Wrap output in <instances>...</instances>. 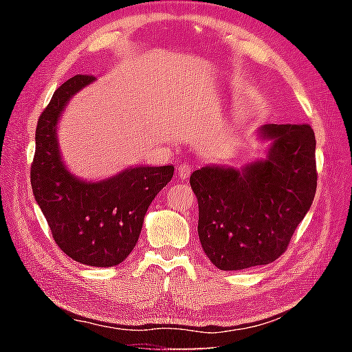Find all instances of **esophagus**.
Returning a JSON list of instances; mask_svg holds the SVG:
<instances>
[{
	"label": "esophagus",
	"mask_w": 352,
	"mask_h": 352,
	"mask_svg": "<svg viewBox=\"0 0 352 352\" xmlns=\"http://www.w3.org/2000/svg\"><path fill=\"white\" fill-rule=\"evenodd\" d=\"M190 172H192V168L188 163H182L178 166V175L180 178H188L190 175Z\"/></svg>",
	"instance_id": "esophagus-1"
}]
</instances>
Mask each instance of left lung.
Segmentation results:
<instances>
[{
  "label": "left lung",
  "instance_id": "obj_1",
  "mask_svg": "<svg viewBox=\"0 0 352 352\" xmlns=\"http://www.w3.org/2000/svg\"><path fill=\"white\" fill-rule=\"evenodd\" d=\"M267 157L241 169L204 166L192 172L199 237L220 270L276 261L311 210L317 190L315 135L309 124H265Z\"/></svg>",
  "mask_w": 352,
  "mask_h": 352
}]
</instances>
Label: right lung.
Wrapping results in <instances>:
<instances>
[{
  "mask_svg": "<svg viewBox=\"0 0 352 352\" xmlns=\"http://www.w3.org/2000/svg\"><path fill=\"white\" fill-rule=\"evenodd\" d=\"M94 80L93 76L71 77L40 115L31 184L62 252L80 264L113 267L135 248L147 208L170 182L174 166H132L99 182L71 174L58 147V119L69 99Z\"/></svg>",
  "mask_w": 352,
  "mask_h": 352,
  "instance_id": "obj_1",
  "label": "right lung"
}]
</instances>
